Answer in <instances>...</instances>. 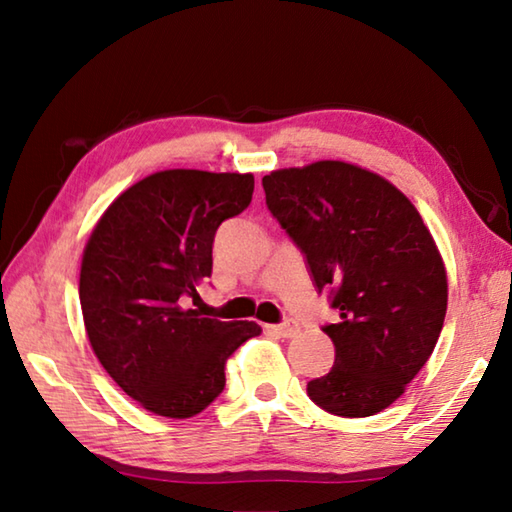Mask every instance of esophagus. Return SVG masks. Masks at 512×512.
<instances>
[{"label":"esophagus","instance_id":"34e87169","mask_svg":"<svg viewBox=\"0 0 512 512\" xmlns=\"http://www.w3.org/2000/svg\"><path fill=\"white\" fill-rule=\"evenodd\" d=\"M268 332L282 336V339H291V336L298 334V325L291 323V320H287V323H282V325H271V327H268Z\"/></svg>","mask_w":512,"mask_h":512}]
</instances>
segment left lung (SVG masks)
I'll return each mask as SVG.
<instances>
[{
  "instance_id": "8db88e82",
  "label": "left lung",
  "mask_w": 512,
  "mask_h": 512,
  "mask_svg": "<svg viewBox=\"0 0 512 512\" xmlns=\"http://www.w3.org/2000/svg\"><path fill=\"white\" fill-rule=\"evenodd\" d=\"M266 205L302 255L339 323L336 359L307 395L341 418L391 406L431 357L447 311V273L420 212L357 164L320 160L262 178Z\"/></svg>"
}]
</instances>
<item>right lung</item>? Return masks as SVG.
Instances as JSON below:
<instances>
[{
  "instance_id": "add662e5",
  "label": "right lung",
  "mask_w": 512,
  "mask_h": 512,
  "mask_svg": "<svg viewBox=\"0 0 512 512\" xmlns=\"http://www.w3.org/2000/svg\"><path fill=\"white\" fill-rule=\"evenodd\" d=\"M253 173L167 169L128 187L83 250L79 298L94 354L126 395L192 418L225 386V361L262 327L187 307L212 275L219 225L246 210Z\"/></svg>"
}]
</instances>
